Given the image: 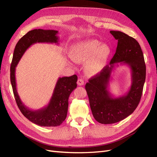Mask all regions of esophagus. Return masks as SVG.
I'll use <instances>...</instances> for the list:
<instances>
[{
  "label": "esophagus",
  "mask_w": 157,
  "mask_h": 157,
  "mask_svg": "<svg viewBox=\"0 0 157 157\" xmlns=\"http://www.w3.org/2000/svg\"><path fill=\"white\" fill-rule=\"evenodd\" d=\"M77 83L78 85L79 86H82V85H84V81L82 79H78V82H77Z\"/></svg>",
  "instance_id": "obj_1"
}]
</instances>
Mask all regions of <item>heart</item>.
<instances>
[{"label": "heart", "mask_w": 157, "mask_h": 157, "mask_svg": "<svg viewBox=\"0 0 157 157\" xmlns=\"http://www.w3.org/2000/svg\"><path fill=\"white\" fill-rule=\"evenodd\" d=\"M108 45L97 40H88L79 42L71 48L69 55L74 61L84 63L86 72L96 75L102 71L111 55Z\"/></svg>", "instance_id": "b5f03b06"}]
</instances>
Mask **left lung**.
<instances>
[{"label": "left lung", "mask_w": 157, "mask_h": 157, "mask_svg": "<svg viewBox=\"0 0 157 157\" xmlns=\"http://www.w3.org/2000/svg\"><path fill=\"white\" fill-rule=\"evenodd\" d=\"M110 33L118 40L114 56L102 72L85 85L93 117L105 124L119 122L134 112L140 101L146 75L144 54L139 43L121 31H111ZM119 64L129 66L132 83L124 95L114 98L109 90V83L113 69Z\"/></svg>", "instance_id": "obj_1"}]
</instances>
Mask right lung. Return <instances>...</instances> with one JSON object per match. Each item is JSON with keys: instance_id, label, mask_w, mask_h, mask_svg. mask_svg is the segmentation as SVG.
<instances>
[{"instance_id": "right-lung-1", "label": "right lung", "mask_w": 157, "mask_h": 157, "mask_svg": "<svg viewBox=\"0 0 157 157\" xmlns=\"http://www.w3.org/2000/svg\"><path fill=\"white\" fill-rule=\"evenodd\" d=\"M58 31L55 30L34 29L20 39L15 48L10 67V81L17 105L25 117L40 126H57L67 117L70 94L77 87L78 76L59 78L55 85L52 97L45 107L33 110L25 105L20 98L16 87V68L27 49L36 43L59 44Z\"/></svg>"}]
</instances>
